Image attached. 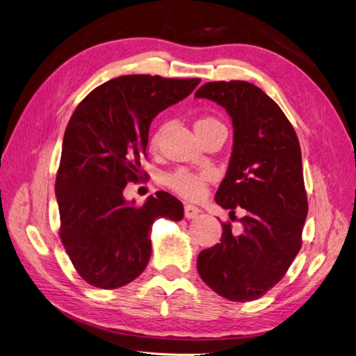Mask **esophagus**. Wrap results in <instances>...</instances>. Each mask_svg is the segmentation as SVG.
I'll return each instance as SVG.
<instances>
[{
    "instance_id": "esophagus-1",
    "label": "esophagus",
    "mask_w": 356,
    "mask_h": 356,
    "mask_svg": "<svg viewBox=\"0 0 356 356\" xmlns=\"http://www.w3.org/2000/svg\"><path fill=\"white\" fill-rule=\"evenodd\" d=\"M200 213V209L199 208H196V207H193V204H186L184 207V217L187 218V220H191V218H195V217H197V215Z\"/></svg>"
}]
</instances>
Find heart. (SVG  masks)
Returning <instances> with one entry per match:
<instances>
[{
    "label": "heart",
    "instance_id": "heart-1",
    "mask_svg": "<svg viewBox=\"0 0 356 356\" xmlns=\"http://www.w3.org/2000/svg\"><path fill=\"white\" fill-rule=\"evenodd\" d=\"M224 126L218 118L211 117V115H204L200 117L196 120L195 127H196V132L202 136L203 134L209 132L211 129L215 127H220ZM168 124L166 123H160L149 136V148L157 149L161 139H163V135L166 132ZM217 174H215L213 169H202V170H190L186 168H179L174 172H170V174L166 175L165 178V184L174 191L177 193L178 196H182L186 199L190 200H195L199 199L204 195V191H207V186L209 184L211 181L215 179Z\"/></svg>",
    "mask_w": 356,
    "mask_h": 356
}]
</instances>
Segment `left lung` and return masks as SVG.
I'll return each mask as SVG.
<instances>
[{"label": "left lung", "mask_w": 356, "mask_h": 356, "mask_svg": "<svg viewBox=\"0 0 356 356\" xmlns=\"http://www.w3.org/2000/svg\"><path fill=\"white\" fill-rule=\"evenodd\" d=\"M227 110L233 152L215 195L224 209L242 208V233L222 222L220 243L197 257L203 282L232 301H251L273 288L301 248L307 196L297 134L279 105L241 80L211 81L196 92Z\"/></svg>", "instance_id": "1"}]
</instances>
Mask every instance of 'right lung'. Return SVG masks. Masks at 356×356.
<instances>
[{
    "instance_id": "1",
    "label": "right lung",
    "mask_w": 356,
    "mask_h": 356,
    "mask_svg": "<svg viewBox=\"0 0 356 356\" xmlns=\"http://www.w3.org/2000/svg\"><path fill=\"white\" fill-rule=\"evenodd\" d=\"M199 79L122 75L93 89L72 113L62 143L55 193L59 238L75 270L102 289L144 272L153 222L179 221L182 203L166 191L143 207L126 202L127 182L141 179L153 118L196 89Z\"/></svg>"
}]
</instances>
